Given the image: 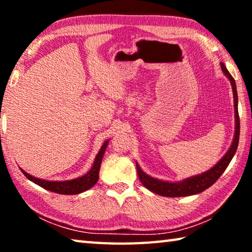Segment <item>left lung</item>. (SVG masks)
<instances>
[{
  "mask_svg": "<svg viewBox=\"0 0 252 252\" xmlns=\"http://www.w3.org/2000/svg\"><path fill=\"white\" fill-rule=\"evenodd\" d=\"M221 70L223 74L229 79L231 83L232 92H233V103H234V121H236V130H234L233 141L230 146L228 152L221 158L220 161L217 163L215 167H212L210 170L203 172L198 176H193L187 178L182 181L178 182H169L162 181L159 179L150 177L146 172H143L140 165L136 163V170H138V176L142 185L152 192H155L162 197H187V195H192L202 192L209 187H211L218 179L221 174L224 172V170L232 160L234 153L237 151L238 143H239V134H240V120H239L238 113V94H237V85L234 82L232 75L229 73L227 67L224 66L223 63H221Z\"/></svg>",
  "mask_w": 252,
  "mask_h": 252,
  "instance_id": "8db88e82",
  "label": "left lung"
}]
</instances>
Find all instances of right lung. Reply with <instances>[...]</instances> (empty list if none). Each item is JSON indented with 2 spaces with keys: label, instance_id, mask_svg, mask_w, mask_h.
<instances>
[{
  "label": "right lung",
  "instance_id": "add662e5",
  "mask_svg": "<svg viewBox=\"0 0 252 252\" xmlns=\"http://www.w3.org/2000/svg\"><path fill=\"white\" fill-rule=\"evenodd\" d=\"M109 144V140L102 144L99 153H97L95 157V160L93 162V165L91 169L89 170L88 173H85L84 176L79 177L76 179H72V180H66V181H49V180H43V179H39L31 176L28 172H25L23 169H21V171L27 177L29 180L35 183V185L40 186L44 189L52 191L55 193L60 194H78L81 192H84L92 188L95 185L99 180V171L101 167L102 158L105 152V149Z\"/></svg>",
  "mask_w": 252,
  "mask_h": 252
}]
</instances>
